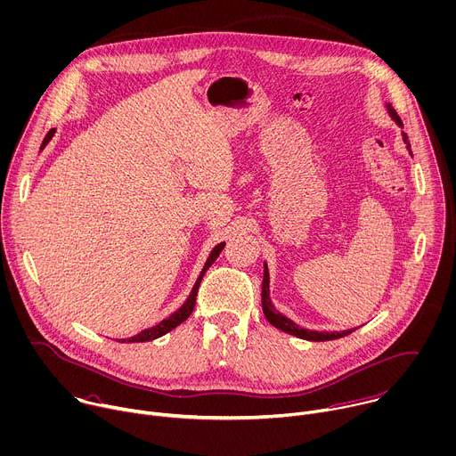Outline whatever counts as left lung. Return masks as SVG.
Masks as SVG:
<instances>
[{
    "label": "left lung",
    "instance_id": "left-lung-1",
    "mask_svg": "<svg viewBox=\"0 0 456 456\" xmlns=\"http://www.w3.org/2000/svg\"><path fill=\"white\" fill-rule=\"evenodd\" d=\"M387 110H388V114H390V118H392L399 126H403L401 118H399L397 112L392 109L390 103H387ZM403 141H404V144H406V150L411 154L410 141H408V135H406L404 132H403ZM268 288H270V275H268V266H266V263H265L263 284H261V305H263V314H265L266 321H268L273 328H277V330H281V331H284V333H288V335H293V337L302 338V340H310V342H326V340H337V338L347 337V335H351L354 330H358V328H354V330H347V331H342V333H338V331L326 333V331H312V330L298 328L293 321L286 319L282 314H279V312L273 308L272 300H270V289H268Z\"/></svg>",
    "mask_w": 456,
    "mask_h": 456
}]
</instances>
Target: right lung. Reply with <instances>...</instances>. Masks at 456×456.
I'll return each mask as SVG.
<instances>
[{"instance_id":"right-lung-1","label":"right lung","mask_w":456,"mask_h":456,"mask_svg":"<svg viewBox=\"0 0 456 456\" xmlns=\"http://www.w3.org/2000/svg\"><path fill=\"white\" fill-rule=\"evenodd\" d=\"M53 134H55V128H52L48 134H46V137L43 139V144H41V150L50 142V139L53 137ZM225 247V243H218L213 250H211V254H209V257H208V261H206V265H204V268H202V272H200V275H199V279H197V282H195V286H193V289H191V293H190V297L186 298V302L184 305L175 312V314H172L168 319H165V321H161L159 324H156V326H151V328H148V330H142L139 335H135V337H130V338H123V340H118V342H123V344H134V342H150V340H156V338H159V337H163V335H167L168 331H172V330H175L179 324H183L190 315H191V312H193V308H195V300H197V291H199V286H200V281H202V277H204V273H206V270L215 263V259L220 256V252H222V248Z\"/></svg>"}]
</instances>
